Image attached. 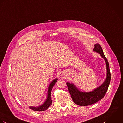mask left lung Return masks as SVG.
Returning <instances> with one entry per match:
<instances>
[{
	"mask_svg": "<svg viewBox=\"0 0 123 123\" xmlns=\"http://www.w3.org/2000/svg\"><path fill=\"white\" fill-rule=\"evenodd\" d=\"M93 51L100 54L105 62L106 67V77L104 82L98 88L91 92H83L79 90L72 83H67L68 91L71 98L75 104L80 106H87L94 104L103 98L108 89L110 80L111 74L108 62L105 57L103 50L99 44L95 46Z\"/></svg>",
	"mask_w": 123,
	"mask_h": 123,
	"instance_id": "left-lung-1",
	"label": "left lung"
}]
</instances>
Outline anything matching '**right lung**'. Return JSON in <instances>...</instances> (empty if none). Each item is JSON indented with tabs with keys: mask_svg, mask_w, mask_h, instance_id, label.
I'll use <instances>...</instances> for the list:
<instances>
[{
	"mask_svg": "<svg viewBox=\"0 0 123 123\" xmlns=\"http://www.w3.org/2000/svg\"><path fill=\"white\" fill-rule=\"evenodd\" d=\"M57 78H55L54 79L49 85L48 88V97L46 100L45 102L41 105L37 107L34 106H29V108L31 109H32L35 111H43L47 110L49 106L52 104V100L51 99V91L52 89L56 83L57 81Z\"/></svg>",
	"mask_w": 123,
	"mask_h": 123,
	"instance_id": "obj_1",
	"label": "right lung"
}]
</instances>
